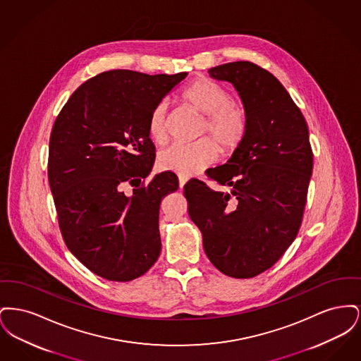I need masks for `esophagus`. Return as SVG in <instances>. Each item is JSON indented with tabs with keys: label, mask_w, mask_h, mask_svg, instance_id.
<instances>
[{
	"label": "esophagus",
	"mask_w": 361,
	"mask_h": 361,
	"mask_svg": "<svg viewBox=\"0 0 361 361\" xmlns=\"http://www.w3.org/2000/svg\"><path fill=\"white\" fill-rule=\"evenodd\" d=\"M188 181V178L187 177H178V184H180V188H184V185H185V183Z\"/></svg>",
	"instance_id": "obj_1"
}]
</instances>
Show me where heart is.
<instances>
[{
	"label": "heart",
	"instance_id": "obj_1",
	"mask_svg": "<svg viewBox=\"0 0 361 361\" xmlns=\"http://www.w3.org/2000/svg\"><path fill=\"white\" fill-rule=\"evenodd\" d=\"M180 102L189 109L204 116L200 135L204 137L195 145H176L158 157L162 171L190 177L212 165L219 155L235 153L245 143L250 130V118L242 104L233 102L224 86L206 78L192 81L180 93ZM149 137L157 145L168 139V106L158 103L147 118Z\"/></svg>",
	"mask_w": 361,
	"mask_h": 361
}]
</instances>
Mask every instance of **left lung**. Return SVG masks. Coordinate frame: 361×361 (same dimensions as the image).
<instances>
[{
	"label": "left lung",
	"mask_w": 361,
	"mask_h": 361,
	"mask_svg": "<svg viewBox=\"0 0 361 361\" xmlns=\"http://www.w3.org/2000/svg\"><path fill=\"white\" fill-rule=\"evenodd\" d=\"M208 73L235 86L250 130L227 164L207 172L231 192L192 178L184 196L212 265L230 277L252 279L275 265L300 228L314 157L309 127L268 70L238 61Z\"/></svg>",
	"instance_id": "obj_1"
}]
</instances>
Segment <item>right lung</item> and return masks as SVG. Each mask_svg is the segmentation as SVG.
Wrapping results in <instances>:
<instances>
[{
  "instance_id": "obj_1",
  "label": "right lung",
  "mask_w": 361,
  "mask_h": 361,
  "mask_svg": "<svg viewBox=\"0 0 361 361\" xmlns=\"http://www.w3.org/2000/svg\"><path fill=\"white\" fill-rule=\"evenodd\" d=\"M185 77L104 71L70 96L52 126L49 183L61 234L106 280H134L159 257V206L178 178L162 172L146 183L155 159L147 118Z\"/></svg>"
}]
</instances>
